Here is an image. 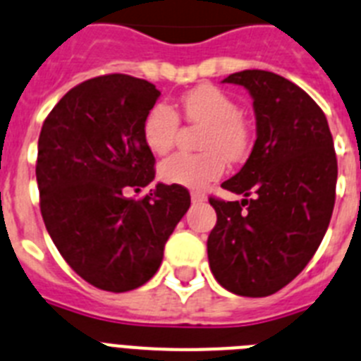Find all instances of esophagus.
Returning <instances> with one entry per match:
<instances>
[{
	"label": "esophagus",
	"mask_w": 361,
	"mask_h": 361,
	"mask_svg": "<svg viewBox=\"0 0 361 361\" xmlns=\"http://www.w3.org/2000/svg\"><path fill=\"white\" fill-rule=\"evenodd\" d=\"M190 200H192V203H203L207 200V196L203 192H200V190H192L190 192Z\"/></svg>",
	"instance_id": "obj_1"
}]
</instances>
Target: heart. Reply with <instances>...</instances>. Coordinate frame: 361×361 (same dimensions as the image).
Masks as SVG:
<instances>
[{
	"mask_svg": "<svg viewBox=\"0 0 361 361\" xmlns=\"http://www.w3.org/2000/svg\"><path fill=\"white\" fill-rule=\"evenodd\" d=\"M185 118L200 125V154H174L161 163L159 174L167 183L200 189L224 174L228 161H238L250 145V128L240 106L228 94L212 85H200L181 98ZM176 111L167 103L150 106L143 120V140L156 154H165L178 133Z\"/></svg>",
	"mask_w": 361,
	"mask_h": 361,
	"instance_id": "1",
	"label": "heart"
}]
</instances>
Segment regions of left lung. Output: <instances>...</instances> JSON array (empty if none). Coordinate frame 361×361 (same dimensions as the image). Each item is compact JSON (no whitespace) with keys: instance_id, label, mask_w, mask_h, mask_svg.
Segmentation results:
<instances>
[{"instance_id":"8db88e82","label":"left lung","mask_w":361,"mask_h":361,"mask_svg":"<svg viewBox=\"0 0 361 361\" xmlns=\"http://www.w3.org/2000/svg\"><path fill=\"white\" fill-rule=\"evenodd\" d=\"M224 83L249 90L256 142L241 171L221 183L245 200H209L218 221L207 255L221 287L262 298L293 281L324 240L336 198V152L324 111L293 81L241 71Z\"/></svg>"}]
</instances>
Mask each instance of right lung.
I'll list each match as a JSON object with an SVG mask.
<instances>
[{
  "mask_svg": "<svg viewBox=\"0 0 361 361\" xmlns=\"http://www.w3.org/2000/svg\"><path fill=\"white\" fill-rule=\"evenodd\" d=\"M158 98L159 90L140 78H92L59 99L37 140L47 231L71 269L102 290L147 283L190 207L189 190L174 183H158L142 200L125 196L154 180L143 120Z\"/></svg>",
  "mask_w": 361,
  "mask_h": 361,
  "instance_id": "right-lung-1",
  "label": "right lung"
}]
</instances>
